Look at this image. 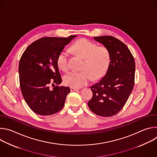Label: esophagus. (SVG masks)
<instances>
[{"mask_svg":"<svg viewBox=\"0 0 157 157\" xmlns=\"http://www.w3.org/2000/svg\"><path fill=\"white\" fill-rule=\"evenodd\" d=\"M70 90L71 91H77L78 89L76 87H70Z\"/></svg>","mask_w":157,"mask_h":157,"instance_id":"esophagus-1","label":"esophagus"}]
</instances>
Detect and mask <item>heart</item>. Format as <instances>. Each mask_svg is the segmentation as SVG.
<instances>
[{"mask_svg": "<svg viewBox=\"0 0 157 157\" xmlns=\"http://www.w3.org/2000/svg\"><path fill=\"white\" fill-rule=\"evenodd\" d=\"M71 50L76 55L84 58L81 71H70L63 76L64 83L66 85L80 87L90 82L93 78L98 80L107 73L111 61L109 50L104 47L98 44L89 40L82 38L78 40L71 47ZM70 55L63 50L57 57V64L63 71L69 69Z\"/></svg>", "mask_w": 157, "mask_h": 157, "instance_id": "1", "label": "heart"}]
</instances>
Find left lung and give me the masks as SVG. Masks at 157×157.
Instances as JSON below:
<instances>
[{
    "mask_svg": "<svg viewBox=\"0 0 157 157\" xmlns=\"http://www.w3.org/2000/svg\"><path fill=\"white\" fill-rule=\"evenodd\" d=\"M110 52L111 61L105 76L90 87L93 97L88 106L95 114L111 117L117 114L127 101L135 82L136 63L125 44L112 36H94Z\"/></svg>",
    "mask_w": 157,
    "mask_h": 157,
    "instance_id": "obj_1",
    "label": "left lung"
}]
</instances>
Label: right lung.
Instances as JSON below:
<instances>
[{"mask_svg": "<svg viewBox=\"0 0 157 157\" xmlns=\"http://www.w3.org/2000/svg\"><path fill=\"white\" fill-rule=\"evenodd\" d=\"M76 36L43 37L30 44L22 54L18 66L20 89L26 103L35 113L50 116L63 109L70 89L58 86L62 79L57 57Z\"/></svg>", "mask_w": 157, "mask_h": 157, "instance_id": "right-lung-1", "label": "right lung"}]
</instances>
